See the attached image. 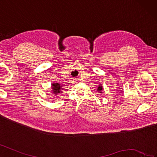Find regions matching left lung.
<instances>
[{"label":"left lung","mask_w":157,"mask_h":157,"mask_svg":"<svg viewBox=\"0 0 157 157\" xmlns=\"http://www.w3.org/2000/svg\"><path fill=\"white\" fill-rule=\"evenodd\" d=\"M102 90H103L102 86H100V85L98 87V88H97V90H98L100 93H101V92H101V91H102Z\"/></svg>","instance_id":"1"}]
</instances>
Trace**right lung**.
I'll return each instance as SVG.
<instances>
[{"label":"right lung","instance_id":"add662e5","mask_svg":"<svg viewBox=\"0 0 157 157\" xmlns=\"http://www.w3.org/2000/svg\"><path fill=\"white\" fill-rule=\"evenodd\" d=\"M52 91L53 93L55 95H57L59 94L60 92H62L61 90H63V88L60 84L59 83H53L52 84Z\"/></svg>","mask_w":157,"mask_h":157}]
</instances>
